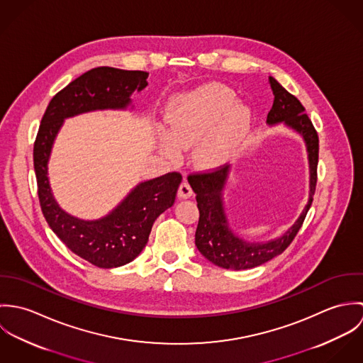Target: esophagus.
<instances>
[{"label":"esophagus","instance_id":"1","mask_svg":"<svg viewBox=\"0 0 363 363\" xmlns=\"http://www.w3.org/2000/svg\"><path fill=\"white\" fill-rule=\"evenodd\" d=\"M177 196H179V199H183V200H187V199H190L193 196V190H191L190 184L186 180L180 184Z\"/></svg>","mask_w":363,"mask_h":363}]
</instances>
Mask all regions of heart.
<instances>
[{
    "mask_svg": "<svg viewBox=\"0 0 363 363\" xmlns=\"http://www.w3.org/2000/svg\"><path fill=\"white\" fill-rule=\"evenodd\" d=\"M253 113L246 104H236V95L223 85H207L180 98L167 114L169 134L160 138L167 155L177 148L200 145L197 157L204 164L223 160L250 131Z\"/></svg>",
    "mask_w": 363,
    "mask_h": 363,
    "instance_id": "1",
    "label": "heart"
}]
</instances>
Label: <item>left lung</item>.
I'll return each mask as SVG.
<instances>
[{"instance_id": "8db88e82", "label": "left lung", "mask_w": 363, "mask_h": 363, "mask_svg": "<svg viewBox=\"0 0 363 363\" xmlns=\"http://www.w3.org/2000/svg\"><path fill=\"white\" fill-rule=\"evenodd\" d=\"M269 84L274 94V104L267 116V124H284L303 138L309 162V200L295 223L279 238L267 242H247L233 232L225 212L223 190L228 184L232 167L225 166L211 173L189 176V183L196 193L197 207L200 211L196 246L212 264L226 269L255 268L279 256L299 232L315 190L318 162L317 133L302 104L275 78L269 77Z\"/></svg>"}]
</instances>
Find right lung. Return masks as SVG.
<instances>
[{"mask_svg":"<svg viewBox=\"0 0 363 363\" xmlns=\"http://www.w3.org/2000/svg\"><path fill=\"white\" fill-rule=\"evenodd\" d=\"M148 75L145 71L113 67L82 74L50 101L33 147L38 194L49 226L72 253L101 268L128 264L143 252L156 218L173 206L182 174L172 172L141 182L107 215L86 220L65 212L52 196L49 180L52 145L65 118L96 110L133 108L131 95L148 85Z\"/></svg>","mask_w":363,"mask_h":363,"instance_id":"obj_1","label":"right lung"}]
</instances>
